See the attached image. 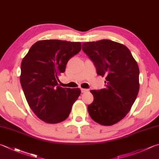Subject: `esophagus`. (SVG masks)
Listing matches in <instances>:
<instances>
[{
  "label": "esophagus",
  "instance_id": "esophagus-1",
  "mask_svg": "<svg viewBox=\"0 0 159 159\" xmlns=\"http://www.w3.org/2000/svg\"><path fill=\"white\" fill-rule=\"evenodd\" d=\"M81 91H82V93H86L89 91V89H81Z\"/></svg>",
  "mask_w": 159,
  "mask_h": 159
}]
</instances>
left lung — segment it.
<instances>
[{
    "instance_id": "obj_1",
    "label": "left lung",
    "mask_w": 159,
    "mask_h": 159,
    "mask_svg": "<svg viewBox=\"0 0 159 159\" xmlns=\"http://www.w3.org/2000/svg\"><path fill=\"white\" fill-rule=\"evenodd\" d=\"M82 50L93 62L97 74L105 76V88L91 90L93 102L88 105L98 123L114 125L129 111L139 91V68L127 48L102 39L83 43Z\"/></svg>"
}]
</instances>
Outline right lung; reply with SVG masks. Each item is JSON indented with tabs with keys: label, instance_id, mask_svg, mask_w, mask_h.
<instances>
[{
	"label": "right lung",
	"instance_id": "obj_1",
	"mask_svg": "<svg viewBox=\"0 0 159 159\" xmlns=\"http://www.w3.org/2000/svg\"><path fill=\"white\" fill-rule=\"evenodd\" d=\"M81 49L80 42L42 40L32 45L23 59L20 84L30 107L45 122L56 124L65 120L80 96V89L59 86L58 76L64 73L68 60Z\"/></svg>",
	"mask_w": 159,
	"mask_h": 159
}]
</instances>
